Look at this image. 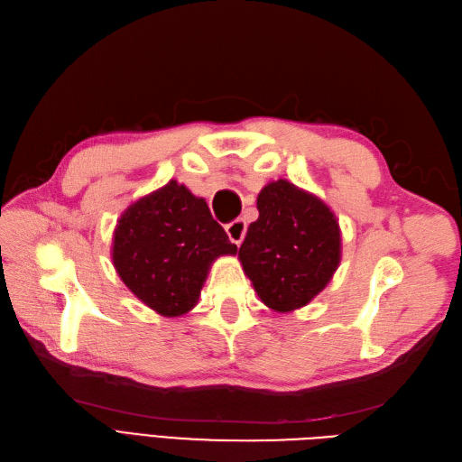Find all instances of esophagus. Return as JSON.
Masks as SVG:
<instances>
[{
	"label": "esophagus",
	"instance_id": "obj_1",
	"mask_svg": "<svg viewBox=\"0 0 462 462\" xmlns=\"http://www.w3.org/2000/svg\"><path fill=\"white\" fill-rule=\"evenodd\" d=\"M226 231H227V235H229L231 243H235L236 246H241V243H243V239H245V235H246V223H245V219H235V221L227 223Z\"/></svg>",
	"mask_w": 462,
	"mask_h": 462
}]
</instances>
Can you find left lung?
Listing matches in <instances>:
<instances>
[{
	"instance_id": "obj_1",
	"label": "left lung",
	"mask_w": 462,
	"mask_h": 462,
	"mask_svg": "<svg viewBox=\"0 0 462 462\" xmlns=\"http://www.w3.org/2000/svg\"><path fill=\"white\" fill-rule=\"evenodd\" d=\"M256 206L260 216L239 248L243 270L268 309H302L341 262L339 221L326 202L287 179L265 185Z\"/></svg>"
}]
</instances>
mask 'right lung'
Wrapping results in <instances>:
<instances>
[{"label": "right lung", "instance_id": "1", "mask_svg": "<svg viewBox=\"0 0 462 462\" xmlns=\"http://www.w3.org/2000/svg\"><path fill=\"white\" fill-rule=\"evenodd\" d=\"M226 254H236V245L209 214L206 200L177 180L125 209L111 248L123 283L165 318L197 306L209 265Z\"/></svg>", "mask_w": 462, "mask_h": 462}]
</instances>
